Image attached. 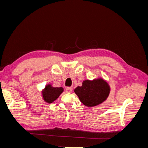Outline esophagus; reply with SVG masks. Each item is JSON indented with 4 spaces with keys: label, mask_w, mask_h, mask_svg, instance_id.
<instances>
[{
    "label": "esophagus",
    "mask_w": 148,
    "mask_h": 148,
    "mask_svg": "<svg viewBox=\"0 0 148 148\" xmlns=\"http://www.w3.org/2000/svg\"><path fill=\"white\" fill-rule=\"evenodd\" d=\"M66 92L67 93H71V92H72V89H71V88H70V87H68L66 88Z\"/></svg>",
    "instance_id": "34e87169"
}]
</instances>
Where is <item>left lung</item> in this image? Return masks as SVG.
Masks as SVG:
<instances>
[{
  "mask_svg": "<svg viewBox=\"0 0 148 148\" xmlns=\"http://www.w3.org/2000/svg\"><path fill=\"white\" fill-rule=\"evenodd\" d=\"M110 91L109 84L102 78L84 80L82 86L74 89L79 101L87 107L96 106L104 102L108 97Z\"/></svg>",
  "mask_w": 148,
  "mask_h": 148,
  "instance_id": "obj_1",
  "label": "left lung"
}]
</instances>
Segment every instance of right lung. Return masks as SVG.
Returning <instances> with one entry per match:
<instances>
[{"label":"right lung","instance_id":"right-lung-1","mask_svg":"<svg viewBox=\"0 0 148 148\" xmlns=\"http://www.w3.org/2000/svg\"><path fill=\"white\" fill-rule=\"evenodd\" d=\"M63 91L64 88L62 87L55 88L51 84H48L42 91V99L46 102L51 104L56 101Z\"/></svg>","mask_w":148,"mask_h":148}]
</instances>
